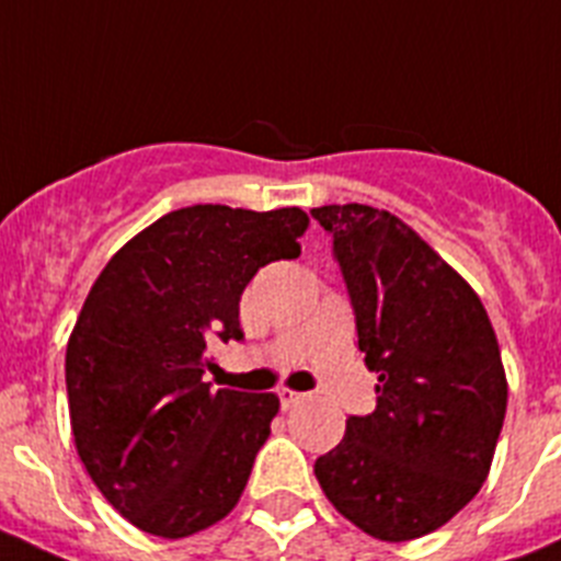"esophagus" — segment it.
<instances>
[{"instance_id":"esophagus-1","label":"esophagus","mask_w":561,"mask_h":561,"mask_svg":"<svg viewBox=\"0 0 561 561\" xmlns=\"http://www.w3.org/2000/svg\"><path fill=\"white\" fill-rule=\"evenodd\" d=\"M277 398H280V409L284 411H289V409H295L297 403H300L302 400V394L300 392H295V389H280V392H277Z\"/></svg>"}]
</instances>
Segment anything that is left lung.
Here are the masks:
<instances>
[{"label":"left lung","mask_w":561,"mask_h":561,"mask_svg":"<svg viewBox=\"0 0 561 561\" xmlns=\"http://www.w3.org/2000/svg\"><path fill=\"white\" fill-rule=\"evenodd\" d=\"M378 403L347 417L317 481L383 542L436 531L481 490L506 417V373L479 295L414 230L373 205H322Z\"/></svg>","instance_id":"8db88e82"}]
</instances>
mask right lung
Segmentation results:
<instances>
[{"label":"right lung","mask_w":561,"mask_h":561,"mask_svg":"<svg viewBox=\"0 0 561 561\" xmlns=\"http://www.w3.org/2000/svg\"><path fill=\"white\" fill-rule=\"evenodd\" d=\"M306 210L180 208L107 261L66 344L77 454L133 526L180 539L244 492L280 400L210 389L208 342L244 339L239 300L270 261L297 259Z\"/></svg>","instance_id":"add662e5"}]
</instances>
